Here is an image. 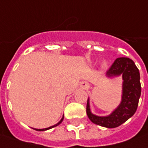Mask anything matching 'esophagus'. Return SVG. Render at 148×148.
<instances>
[{
	"instance_id": "34e87169",
	"label": "esophagus",
	"mask_w": 148,
	"mask_h": 148,
	"mask_svg": "<svg viewBox=\"0 0 148 148\" xmlns=\"http://www.w3.org/2000/svg\"><path fill=\"white\" fill-rule=\"evenodd\" d=\"M82 86H83L84 88H88L89 84L87 83V82H83V85H82Z\"/></svg>"
}]
</instances>
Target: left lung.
<instances>
[{
	"mask_svg": "<svg viewBox=\"0 0 148 148\" xmlns=\"http://www.w3.org/2000/svg\"><path fill=\"white\" fill-rule=\"evenodd\" d=\"M106 74L108 76L123 75V97L120 105L109 116L99 117L90 112L87 101L86 114L92 123L104 127L114 128L129 119L137 110L141 95L140 75L135 62L128 58H116L106 71Z\"/></svg>",
	"mask_w": 148,
	"mask_h": 148,
	"instance_id": "obj_1",
	"label": "left lung"
}]
</instances>
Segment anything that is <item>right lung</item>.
<instances>
[{
	"mask_svg": "<svg viewBox=\"0 0 148 148\" xmlns=\"http://www.w3.org/2000/svg\"><path fill=\"white\" fill-rule=\"evenodd\" d=\"M63 119L64 117H62V119L60 120V122L58 123H57L56 125H53V126H52V127H49L48 128H45V129H35L36 131H39V132H43V131H46V130H49V129H50V128H53V127H56V126H58V125H59L62 122V120H63Z\"/></svg>",
	"mask_w": 148,
	"mask_h": 148,
	"instance_id": "obj_1",
	"label": "right lung"
}]
</instances>
